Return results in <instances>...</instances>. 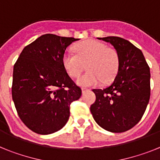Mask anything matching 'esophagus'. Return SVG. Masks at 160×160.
Listing matches in <instances>:
<instances>
[{
  "label": "esophagus",
  "mask_w": 160,
  "mask_h": 160,
  "mask_svg": "<svg viewBox=\"0 0 160 160\" xmlns=\"http://www.w3.org/2000/svg\"><path fill=\"white\" fill-rule=\"evenodd\" d=\"M90 90H88V89L87 88H82V94H85L86 92H87V91H89Z\"/></svg>",
  "instance_id": "obj_1"
}]
</instances>
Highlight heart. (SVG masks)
Segmentation results:
<instances>
[{"mask_svg":"<svg viewBox=\"0 0 160 160\" xmlns=\"http://www.w3.org/2000/svg\"><path fill=\"white\" fill-rule=\"evenodd\" d=\"M75 53H64L62 63L70 77L79 76L87 64L88 71L77 79V84L82 87H95L108 82L115 76L118 68V57L114 49L95 40H88L78 44Z\"/></svg>","mask_w":160,"mask_h":160,"instance_id":"obj_1","label":"heart"}]
</instances>
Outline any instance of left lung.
Wrapping results in <instances>:
<instances>
[{"label":"left lung","instance_id":"left-lung-1","mask_svg":"<svg viewBox=\"0 0 160 160\" xmlns=\"http://www.w3.org/2000/svg\"><path fill=\"white\" fill-rule=\"evenodd\" d=\"M111 43L118 57L114 81L104 89H94L96 95L90 106L93 118L103 129L124 132L142 118L151 95L150 68L140 49L118 37L98 38Z\"/></svg>","mask_w":160,"mask_h":160}]
</instances>
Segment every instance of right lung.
Listing matches in <instances>:
<instances>
[{
    "label": "right lung",
    "mask_w": 160,
    "mask_h": 160,
    "mask_svg": "<svg viewBox=\"0 0 160 160\" xmlns=\"http://www.w3.org/2000/svg\"><path fill=\"white\" fill-rule=\"evenodd\" d=\"M79 39L44 34L25 46L13 67L12 97L20 118L40 135L64 127L70 105L82 90L68 75L62 63L66 48Z\"/></svg>",
    "instance_id": "obj_1"
}]
</instances>
